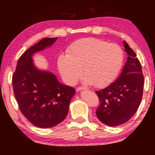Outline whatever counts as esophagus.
I'll use <instances>...</instances> for the list:
<instances>
[{"instance_id": "esophagus-1", "label": "esophagus", "mask_w": 155, "mask_h": 155, "mask_svg": "<svg viewBox=\"0 0 155 155\" xmlns=\"http://www.w3.org/2000/svg\"><path fill=\"white\" fill-rule=\"evenodd\" d=\"M85 87H77V91H81V90H85Z\"/></svg>"}]
</instances>
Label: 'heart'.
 <instances>
[{"mask_svg": "<svg viewBox=\"0 0 155 155\" xmlns=\"http://www.w3.org/2000/svg\"><path fill=\"white\" fill-rule=\"evenodd\" d=\"M123 60L124 51L117 44L87 38L71 44L68 54H60L58 67L62 78L68 84L77 82L84 72V82L103 87L116 79Z\"/></svg>", "mask_w": 155, "mask_h": 155, "instance_id": "obj_1", "label": "heart"}]
</instances>
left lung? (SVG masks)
<instances>
[{
	"mask_svg": "<svg viewBox=\"0 0 155 155\" xmlns=\"http://www.w3.org/2000/svg\"><path fill=\"white\" fill-rule=\"evenodd\" d=\"M123 44L127 58L120 76L106 88L95 92L101 103L96 115L110 127L127 122L138 110L143 95L141 65L127 42L123 41Z\"/></svg>",
	"mask_w": 155,
	"mask_h": 155,
	"instance_id": "8db88e82",
	"label": "left lung"
}]
</instances>
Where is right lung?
Wrapping results in <instances>:
<instances>
[{
	"label": "right lung",
	"instance_id": "add662e5",
	"mask_svg": "<svg viewBox=\"0 0 155 155\" xmlns=\"http://www.w3.org/2000/svg\"><path fill=\"white\" fill-rule=\"evenodd\" d=\"M58 38H44L22 54L12 76L15 95L25 117L35 127L49 128L65 120L75 95L74 88L64 85L51 72L33 63L35 53L51 47Z\"/></svg>",
	"mask_w": 155,
	"mask_h": 155
}]
</instances>
